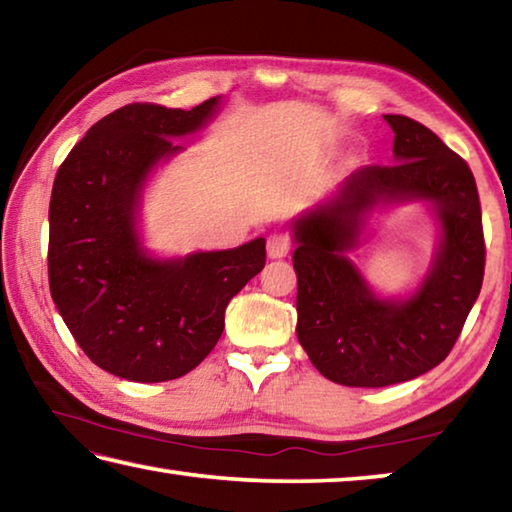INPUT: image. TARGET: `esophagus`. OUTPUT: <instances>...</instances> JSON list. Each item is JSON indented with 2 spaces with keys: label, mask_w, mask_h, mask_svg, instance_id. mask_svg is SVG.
Wrapping results in <instances>:
<instances>
[{
  "label": "esophagus",
  "mask_w": 512,
  "mask_h": 512,
  "mask_svg": "<svg viewBox=\"0 0 512 512\" xmlns=\"http://www.w3.org/2000/svg\"><path fill=\"white\" fill-rule=\"evenodd\" d=\"M289 248H291V239L284 230H273L271 235H268L266 250H268V257H271V259L287 257Z\"/></svg>",
  "instance_id": "34e87169"
}]
</instances>
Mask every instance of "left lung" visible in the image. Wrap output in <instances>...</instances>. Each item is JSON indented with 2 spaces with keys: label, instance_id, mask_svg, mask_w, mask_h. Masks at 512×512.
Wrapping results in <instances>:
<instances>
[{
  "label": "left lung",
  "instance_id": "obj_1",
  "mask_svg": "<svg viewBox=\"0 0 512 512\" xmlns=\"http://www.w3.org/2000/svg\"><path fill=\"white\" fill-rule=\"evenodd\" d=\"M395 164H370L296 221L298 341L320 375L343 386L400 384L452 352L479 298L485 268L481 203L467 162L420 121L384 115ZM427 200L444 225L430 275L406 301H381L347 258L372 206Z\"/></svg>",
  "mask_w": 512,
  "mask_h": 512
}]
</instances>
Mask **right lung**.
Wrapping results in <instances>:
<instances>
[{"mask_svg": "<svg viewBox=\"0 0 512 512\" xmlns=\"http://www.w3.org/2000/svg\"><path fill=\"white\" fill-rule=\"evenodd\" d=\"M219 97L192 110L128 103L97 121L56 173L49 203V289L92 363L121 379L187 375L221 339L225 307L266 264L259 237L232 250L160 262L135 228L142 187L171 137L207 124Z\"/></svg>", "mask_w": 512, "mask_h": 512, "instance_id": "add662e5", "label": "right lung"}]
</instances>
